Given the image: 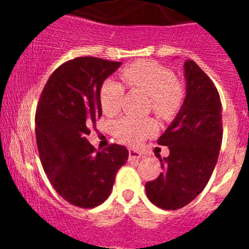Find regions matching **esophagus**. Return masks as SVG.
<instances>
[{"label":"esophagus","instance_id":"obj_1","mask_svg":"<svg viewBox=\"0 0 249 249\" xmlns=\"http://www.w3.org/2000/svg\"><path fill=\"white\" fill-rule=\"evenodd\" d=\"M142 158V153L136 149H129V160L130 161H135V160H140Z\"/></svg>","mask_w":249,"mask_h":249}]
</instances>
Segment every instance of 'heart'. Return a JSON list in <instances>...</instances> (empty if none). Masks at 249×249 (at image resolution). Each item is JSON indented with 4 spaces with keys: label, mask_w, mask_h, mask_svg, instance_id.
Returning <instances> with one entry per match:
<instances>
[{
    "label": "heart",
    "mask_w": 249,
    "mask_h": 249,
    "mask_svg": "<svg viewBox=\"0 0 249 249\" xmlns=\"http://www.w3.org/2000/svg\"><path fill=\"white\" fill-rule=\"evenodd\" d=\"M122 78L127 87L141 90L150 97V108L160 119H171L177 114L184 99V91L171 70L153 61H139L123 70ZM124 88L113 79H107L100 91L105 114L114 115L122 108ZM118 139L129 144H137L154 132L152 120H137L131 117L120 119L114 126Z\"/></svg>",
    "instance_id": "1"
}]
</instances>
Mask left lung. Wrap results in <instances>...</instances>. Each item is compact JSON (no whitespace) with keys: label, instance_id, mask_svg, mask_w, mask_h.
Wrapping results in <instances>:
<instances>
[{"label":"left lung","instance_id":"1","mask_svg":"<svg viewBox=\"0 0 249 249\" xmlns=\"http://www.w3.org/2000/svg\"><path fill=\"white\" fill-rule=\"evenodd\" d=\"M185 97L160 145L169 157L159 158L162 172L145 183V194L162 210H177L192 202L210 180L223 140L222 102L214 84L192 60L184 62Z\"/></svg>","mask_w":249,"mask_h":249}]
</instances>
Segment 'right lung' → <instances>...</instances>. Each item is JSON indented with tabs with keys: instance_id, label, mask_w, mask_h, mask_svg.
<instances>
[{
	"instance_id": "add662e5",
	"label": "right lung",
	"mask_w": 249,
	"mask_h": 249,
	"mask_svg": "<svg viewBox=\"0 0 249 249\" xmlns=\"http://www.w3.org/2000/svg\"><path fill=\"white\" fill-rule=\"evenodd\" d=\"M122 62L76 57L55 70L36 110L39 159L57 194L71 205L92 208L106 201L129 150L112 144L96 152L87 141L102 115L100 91Z\"/></svg>"
}]
</instances>
